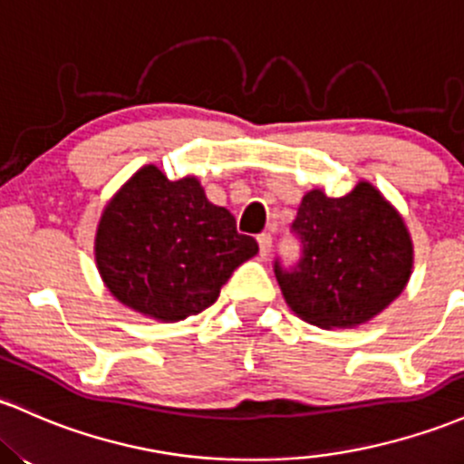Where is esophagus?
Listing matches in <instances>:
<instances>
[{
  "label": "esophagus",
  "mask_w": 464,
  "mask_h": 464,
  "mask_svg": "<svg viewBox=\"0 0 464 464\" xmlns=\"http://www.w3.org/2000/svg\"><path fill=\"white\" fill-rule=\"evenodd\" d=\"M257 244H259V256L262 257L271 256V246H273L271 233H262V236H257Z\"/></svg>",
  "instance_id": "obj_1"
}]
</instances>
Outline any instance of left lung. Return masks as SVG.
I'll return each instance as SVG.
<instances>
[{
	"label": "left lung",
	"instance_id": "8db88e82",
	"mask_svg": "<svg viewBox=\"0 0 464 464\" xmlns=\"http://www.w3.org/2000/svg\"><path fill=\"white\" fill-rule=\"evenodd\" d=\"M304 246L295 271L275 262L288 308L319 328H356L403 293L414 268V244L394 205L372 182L330 198L310 189L293 222Z\"/></svg>",
	"mask_w": 464,
	"mask_h": 464
}]
</instances>
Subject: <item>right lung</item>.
<instances>
[{"label": "right lung", "instance_id": "obj_1", "mask_svg": "<svg viewBox=\"0 0 464 464\" xmlns=\"http://www.w3.org/2000/svg\"><path fill=\"white\" fill-rule=\"evenodd\" d=\"M257 242L237 233L228 208L208 202L196 176L169 180L145 165L101 213L94 259L127 308L174 324L202 313Z\"/></svg>", "mask_w": 464, "mask_h": 464}]
</instances>
